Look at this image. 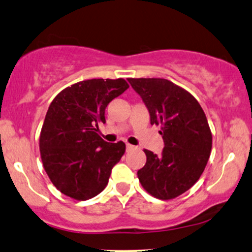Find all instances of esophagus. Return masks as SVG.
Listing matches in <instances>:
<instances>
[{"mask_svg": "<svg viewBox=\"0 0 252 252\" xmlns=\"http://www.w3.org/2000/svg\"><path fill=\"white\" fill-rule=\"evenodd\" d=\"M133 148H135V146L131 145V144H129V143H126V151H130V150H132Z\"/></svg>", "mask_w": 252, "mask_h": 252, "instance_id": "34e87169", "label": "esophagus"}]
</instances>
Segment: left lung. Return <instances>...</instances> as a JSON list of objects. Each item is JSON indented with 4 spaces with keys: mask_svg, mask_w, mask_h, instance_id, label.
I'll list each match as a JSON object with an SVG mask.
<instances>
[{
    "mask_svg": "<svg viewBox=\"0 0 252 252\" xmlns=\"http://www.w3.org/2000/svg\"><path fill=\"white\" fill-rule=\"evenodd\" d=\"M142 97L150 123L160 126V155L144 150L146 163L137 172L143 189L152 196L170 200L199 180L212 151L208 121L195 97L166 79H128Z\"/></svg>",
    "mask_w": 252,
    "mask_h": 252,
    "instance_id": "8db88e82",
    "label": "left lung"
}]
</instances>
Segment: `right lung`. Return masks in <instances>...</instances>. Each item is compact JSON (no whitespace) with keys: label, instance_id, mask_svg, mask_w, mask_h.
<instances>
[{"label":"right lung","instance_id":"right-lung-1","mask_svg":"<svg viewBox=\"0 0 252 252\" xmlns=\"http://www.w3.org/2000/svg\"><path fill=\"white\" fill-rule=\"evenodd\" d=\"M128 88L124 79H91L65 88L51 102L40 131V157L63 194L88 200L107 186L126 144L103 141L98 123H106L108 103Z\"/></svg>","mask_w":252,"mask_h":252}]
</instances>
